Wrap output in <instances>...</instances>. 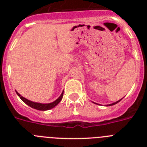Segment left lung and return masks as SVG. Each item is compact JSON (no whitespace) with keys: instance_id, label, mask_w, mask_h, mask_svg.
I'll return each mask as SVG.
<instances>
[{"instance_id":"left-lung-1","label":"left lung","mask_w":147,"mask_h":147,"mask_svg":"<svg viewBox=\"0 0 147 147\" xmlns=\"http://www.w3.org/2000/svg\"><path fill=\"white\" fill-rule=\"evenodd\" d=\"M122 99V98H121ZM121 99H120V100H119V101H117V102H114V103H112V104H110V105H105V106H106V107H107V106H112V105H115V104H117V103H119V102H120L121 100ZM93 103H95V102H93ZM95 104H96V103H95ZM96 105H98V104H96Z\"/></svg>"}]
</instances>
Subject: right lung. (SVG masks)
<instances>
[{"label": "right lung", "instance_id": "1", "mask_svg": "<svg viewBox=\"0 0 147 147\" xmlns=\"http://www.w3.org/2000/svg\"><path fill=\"white\" fill-rule=\"evenodd\" d=\"M16 93L17 94H18V96L20 98V99H21L24 103H26L27 105H28L29 107H32V108L34 109H36V110H42V111H45V110H51V109L54 108L55 106H57V105L60 102V101L62 98V96H63V91H62V93H61V95L59 96V98H58L57 99H56L54 102H51V103H48V104H42V103H39V102H32V101H30V100L27 99V98L22 96L21 95L18 93V92L16 91Z\"/></svg>", "mask_w": 147, "mask_h": 147}]
</instances>
